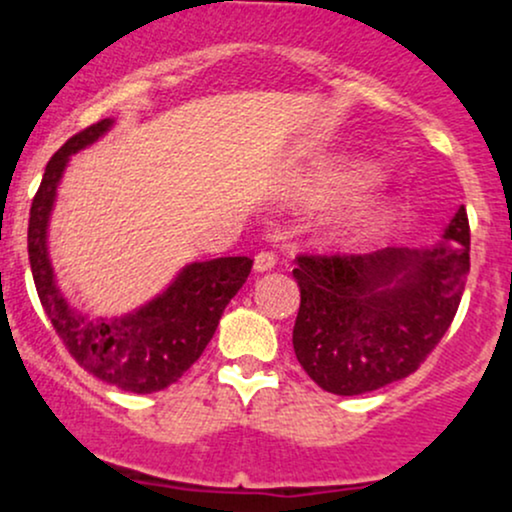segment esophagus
Instances as JSON below:
<instances>
[{"label":"esophagus","mask_w":512,"mask_h":512,"mask_svg":"<svg viewBox=\"0 0 512 512\" xmlns=\"http://www.w3.org/2000/svg\"><path fill=\"white\" fill-rule=\"evenodd\" d=\"M276 264V255L272 250H260L255 255V269L257 272H267V269H272Z\"/></svg>","instance_id":"esophagus-1"}]
</instances>
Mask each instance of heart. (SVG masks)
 <instances>
[{
	"label": "heart",
	"instance_id": "heart-1",
	"mask_svg": "<svg viewBox=\"0 0 512 512\" xmlns=\"http://www.w3.org/2000/svg\"><path fill=\"white\" fill-rule=\"evenodd\" d=\"M380 175L378 170L370 168L368 163L349 161L344 166H339L334 173L320 185L322 195L330 197H344V195H361V192L370 190V187L378 185ZM395 214V204L378 199V202H366L361 204L356 211H351L349 219H346V228L354 233H370L375 228L383 226L385 221L392 219Z\"/></svg>",
	"mask_w": 512,
	"mask_h": 512
}]
</instances>
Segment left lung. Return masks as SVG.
<instances>
[{
  "mask_svg": "<svg viewBox=\"0 0 512 512\" xmlns=\"http://www.w3.org/2000/svg\"><path fill=\"white\" fill-rule=\"evenodd\" d=\"M469 274V221L460 207L431 250L298 255L301 308L293 351L332 395H366L414 373L448 332Z\"/></svg>",
  "mask_w": 512,
  "mask_h": 512,
  "instance_id": "left-lung-1",
  "label": "left lung"
}]
</instances>
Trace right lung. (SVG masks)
I'll list each match as a JSON object with an SVG mask.
<instances>
[{
	"instance_id": "add662e5",
	"label": "right lung",
	"mask_w": 512,
	"mask_h": 512,
	"mask_svg": "<svg viewBox=\"0 0 512 512\" xmlns=\"http://www.w3.org/2000/svg\"><path fill=\"white\" fill-rule=\"evenodd\" d=\"M113 120H101L74 134L48 161L43 182L35 192L28 219V260L57 337L81 368L134 395L166 390L202 356L219 320L248 279L250 257H219L192 262L175 276L161 296L139 310L113 320H86L64 301L48 257V221L57 185L69 156L108 132Z\"/></svg>"
}]
</instances>
